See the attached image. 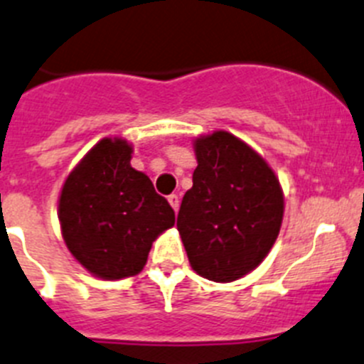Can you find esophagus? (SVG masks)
Wrapping results in <instances>:
<instances>
[{
  "instance_id": "obj_1",
  "label": "esophagus",
  "mask_w": 364,
  "mask_h": 364,
  "mask_svg": "<svg viewBox=\"0 0 364 364\" xmlns=\"http://www.w3.org/2000/svg\"><path fill=\"white\" fill-rule=\"evenodd\" d=\"M168 203H171V206H172V208H174V212H178V208H179V196H176V193L168 196Z\"/></svg>"
}]
</instances>
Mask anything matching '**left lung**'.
<instances>
[{"mask_svg":"<svg viewBox=\"0 0 364 364\" xmlns=\"http://www.w3.org/2000/svg\"><path fill=\"white\" fill-rule=\"evenodd\" d=\"M198 168L178 230L190 266L213 282L253 271L280 232L284 196L267 163L226 131L196 140Z\"/></svg>","mask_w":364,"mask_h":364,"instance_id":"8db88e82","label":"left lung"}]
</instances>
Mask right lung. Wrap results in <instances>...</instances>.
Returning <instances> with one entry per match:
<instances>
[{
    "label": "right lung",
    "mask_w": 364,
    "mask_h": 364,
    "mask_svg": "<svg viewBox=\"0 0 364 364\" xmlns=\"http://www.w3.org/2000/svg\"><path fill=\"white\" fill-rule=\"evenodd\" d=\"M131 145L98 141L68 176L59 219L68 250L105 280L144 269L156 237L174 226V210L144 172L131 166Z\"/></svg>",
    "instance_id": "add662e5"
}]
</instances>
